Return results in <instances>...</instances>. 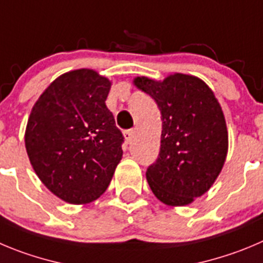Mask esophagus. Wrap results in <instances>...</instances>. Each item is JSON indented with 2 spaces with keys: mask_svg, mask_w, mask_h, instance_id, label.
<instances>
[{
  "mask_svg": "<svg viewBox=\"0 0 263 263\" xmlns=\"http://www.w3.org/2000/svg\"><path fill=\"white\" fill-rule=\"evenodd\" d=\"M135 134H136V131H135V129H127V131L124 132V137H126L127 143H131L132 140H134Z\"/></svg>",
  "mask_w": 263,
  "mask_h": 263,
  "instance_id": "obj_1",
  "label": "esophagus"
}]
</instances>
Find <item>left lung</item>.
I'll use <instances>...</instances> for the list:
<instances>
[{"label": "left lung", "mask_w": 263, "mask_h": 263, "mask_svg": "<svg viewBox=\"0 0 263 263\" xmlns=\"http://www.w3.org/2000/svg\"><path fill=\"white\" fill-rule=\"evenodd\" d=\"M135 85L148 93L162 115L161 149L146 170L159 201L184 206L208 192L224 165L228 132L222 107L201 79L174 73L162 82L145 76Z\"/></svg>", "instance_id": "left-lung-1"}]
</instances>
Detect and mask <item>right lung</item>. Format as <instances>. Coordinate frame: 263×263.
I'll use <instances>...</instances> for the list:
<instances>
[{"label":"right lung","mask_w":263,"mask_h":263,"mask_svg":"<svg viewBox=\"0 0 263 263\" xmlns=\"http://www.w3.org/2000/svg\"><path fill=\"white\" fill-rule=\"evenodd\" d=\"M111 83L88 68L70 71L40 96L26 128L36 175L68 203L97 200L122 159L124 137L106 101Z\"/></svg>","instance_id":"add662e5"}]
</instances>
